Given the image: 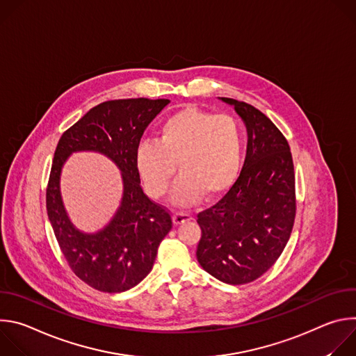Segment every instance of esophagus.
Returning a JSON list of instances; mask_svg holds the SVG:
<instances>
[{
    "label": "esophagus",
    "instance_id": "1",
    "mask_svg": "<svg viewBox=\"0 0 356 356\" xmlns=\"http://www.w3.org/2000/svg\"><path fill=\"white\" fill-rule=\"evenodd\" d=\"M191 220V216L188 213H175L173 214V222L175 225H180L183 222H187Z\"/></svg>",
    "mask_w": 356,
    "mask_h": 356
}]
</instances>
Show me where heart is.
I'll return each mask as SVG.
<instances>
[{
	"mask_svg": "<svg viewBox=\"0 0 356 356\" xmlns=\"http://www.w3.org/2000/svg\"><path fill=\"white\" fill-rule=\"evenodd\" d=\"M242 158V135L228 115H214L195 107L168 117L156 140L142 142L135 163L146 191L163 197L176 175L181 172L172 201L191 206L202 197L214 200L225 194L238 177Z\"/></svg>",
	"mask_w": 356,
	"mask_h": 356,
	"instance_id": "heart-1",
	"label": "heart"
}]
</instances>
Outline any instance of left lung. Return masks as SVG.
<instances>
[{"mask_svg": "<svg viewBox=\"0 0 356 356\" xmlns=\"http://www.w3.org/2000/svg\"><path fill=\"white\" fill-rule=\"evenodd\" d=\"M243 121L248 143L239 177L211 209L197 216V261L228 284L257 280L290 238L296 217L294 168L283 134L259 110L220 97Z\"/></svg>", "mask_w": 356, "mask_h": 356, "instance_id": "1", "label": "left lung"}]
</instances>
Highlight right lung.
Wrapping results in <instances>:
<instances>
[{"label":"right lung","instance_id":"1","mask_svg":"<svg viewBox=\"0 0 356 356\" xmlns=\"http://www.w3.org/2000/svg\"><path fill=\"white\" fill-rule=\"evenodd\" d=\"M169 103L165 98L106 101L59 139L46 190L47 217L69 266L95 290L121 293L139 284L154 268L158 248L172 229L170 214L143 193L135 163L143 131ZM76 151L104 154L122 170L120 207L97 233L76 229L63 204L61 170Z\"/></svg>","mask_w":356,"mask_h":356}]
</instances>
